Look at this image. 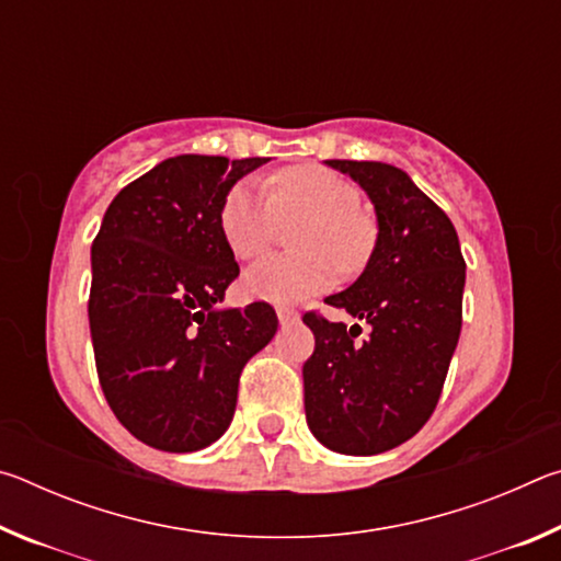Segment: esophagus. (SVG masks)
Masks as SVG:
<instances>
[{
    "label": "esophagus",
    "mask_w": 561,
    "mask_h": 561,
    "mask_svg": "<svg viewBox=\"0 0 561 561\" xmlns=\"http://www.w3.org/2000/svg\"><path fill=\"white\" fill-rule=\"evenodd\" d=\"M277 317H279L282 327H287V324H291V321H297V314H294L291 309H284V307L277 309Z\"/></svg>",
    "instance_id": "34e87169"
}]
</instances>
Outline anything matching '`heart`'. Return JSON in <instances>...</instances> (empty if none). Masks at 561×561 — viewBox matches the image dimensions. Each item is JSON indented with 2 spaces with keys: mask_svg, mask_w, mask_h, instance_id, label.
<instances>
[{
  "mask_svg": "<svg viewBox=\"0 0 561 561\" xmlns=\"http://www.w3.org/2000/svg\"><path fill=\"white\" fill-rule=\"evenodd\" d=\"M358 205L354 183L314 163L279 170L270 193L254 180L237 183L220 210V230L234 257L260 260L279 222L304 220L297 232L301 257H272L247 272V297L289 304L334 287L336 263L341 272L358 270L376 240L374 225Z\"/></svg>",
  "mask_w": 561,
  "mask_h": 561,
  "instance_id": "obj_1",
  "label": "heart"
}]
</instances>
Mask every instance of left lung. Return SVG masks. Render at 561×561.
Wrapping results in <instances>:
<instances>
[{
    "label": "left lung",
    "instance_id": "left-lung-1",
    "mask_svg": "<svg viewBox=\"0 0 561 561\" xmlns=\"http://www.w3.org/2000/svg\"><path fill=\"white\" fill-rule=\"evenodd\" d=\"M356 180L378 217L376 247L348 289L331 294L371 327L307 311L314 354L304 364L309 431L329 450L376 455L396 448L433 415L462 327L465 260L458 232L401 168L374 160H327Z\"/></svg>",
    "mask_w": 561,
    "mask_h": 561
}]
</instances>
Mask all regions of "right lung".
Masks as SVG:
<instances>
[{"label": "right lung", "mask_w": 561, "mask_h": 561, "mask_svg": "<svg viewBox=\"0 0 561 561\" xmlns=\"http://www.w3.org/2000/svg\"><path fill=\"white\" fill-rule=\"evenodd\" d=\"M267 160L168 158L103 215L91 247L93 356L111 411L150 448L193 453L220 438L244 364L277 334L267 301L217 307L240 274L222 203Z\"/></svg>", "instance_id": "obj_1"}]
</instances>
